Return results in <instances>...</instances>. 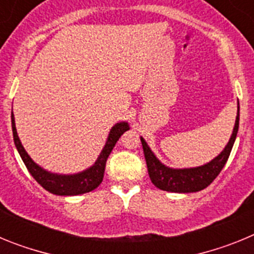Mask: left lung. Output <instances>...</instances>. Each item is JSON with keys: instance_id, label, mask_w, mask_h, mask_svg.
<instances>
[{"instance_id": "obj_1", "label": "left lung", "mask_w": 254, "mask_h": 254, "mask_svg": "<svg viewBox=\"0 0 254 254\" xmlns=\"http://www.w3.org/2000/svg\"><path fill=\"white\" fill-rule=\"evenodd\" d=\"M238 128H239V107H238L237 121H235L234 129L228 145L223 152L216 156L214 160L205 164L202 167L190 168V169H172L160 163L156 159L147 143L141 137L143 154L146 160L147 170L152 185L159 190H168V192H177V193H190V192H198L207 186H210L214 179L220 174L221 169L226 164L229 155L232 152L233 145L237 138Z\"/></svg>"}]
</instances>
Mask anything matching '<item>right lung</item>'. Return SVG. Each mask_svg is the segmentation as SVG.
<instances>
[{"label": "right lung", "instance_id": "add662e5", "mask_svg": "<svg viewBox=\"0 0 254 254\" xmlns=\"http://www.w3.org/2000/svg\"><path fill=\"white\" fill-rule=\"evenodd\" d=\"M11 125H12V134L15 146H16L22 161H24L25 167L28 168V170L30 172L31 176H33V178L44 190H47L48 192H51L53 194H58V196H76V194L86 193V192H90V190H95L102 183L103 177H104L107 159L111 155L114 145L117 143V141L120 140L123 132L129 129L128 123H117L113 128L111 129V133H109V137H108L104 149L100 152V156L98 158V160L95 161L93 167L81 173H77V174H72V176H60V174H53V173H49L47 170L42 169L26 154V151L22 147L21 142H20L19 136H17L16 127H15V120H13V113H11Z\"/></svg>", "mask_w": 254, "mask_h": 254}]
</instances>
